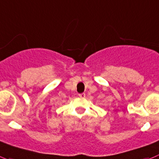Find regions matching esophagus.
<instances>
[{"mask_svg": "<svg viewBox=\"0 0 159 159\" xmlns=\"http://www.w3.org/2000/svg\"><path fill=\"white\" fill-rule=\"evenodd\" d=\"M78 96H79V97H81V98H84V97H85V93H79Z\"/></svg>", "mask_w": 159, "mask_h": 159, "instance_id": "34e87169", "label": "esophagus"}]
</instances>
